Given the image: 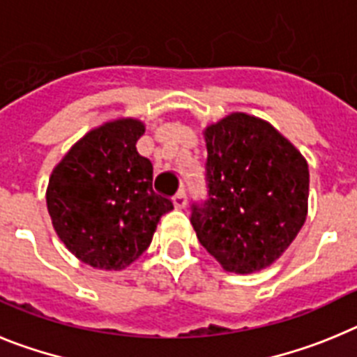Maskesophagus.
Wrapping results in <instances>:
<instances>
[{
    "mask_svg": "<svg viewBox=\"0 0 357 357\" xmlns=\"http://www.w3.org/2000/svg\"><path fill=\"white\" fill-rule=\"evenodd\" d=\"M172 201H174V206L176 208H185V206H187V194H185V192L183 190H179L178 194H176L174 197H172Z\"/></svg>",
    "mask_w": 357,
    "mask_h": 357,
    "instance_id": "34e87169",
    "label": "esophagus"
}]
</instances>
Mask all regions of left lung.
I'll use <instances>...</instances> for the list:
<instances>
[{"mask_svg":"<svg viewBox=\"0 0 357 357\" xmlns=\"http://www.w3.org/2000/svg\"><path fill=\"white\" fill-rule=\"evenodd\" d=\"M208 199L192 204L199 243L231 273H255L286 252L307 217L305 158L269 122L231 113L204 129Z\"/></svg>","mask_w":357,"mask_h":357,"instance_id":"left-lung-1","label":"left lung"}]
</instances>
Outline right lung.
Returning <instances> with one entry per match:
<instances>
[{
  "label": "right lung",
  "mask_w": 357,
  "mask_h": 357,
  "mask_svg": "<svg viewBox=\"0 0 357 357\" xmlns=\"http://www.w3.org/2000/svg\"><path fill=\"white\" fill-rule=\"evenodd\" d=\"M144 132L136 119L102 123L50 176L46 206L55 234L91 268H127L149 248L160 217L174 208L153 190V163L136 151Z\"/></svg>",
  "instance_id": "1"
}]
</instances>
